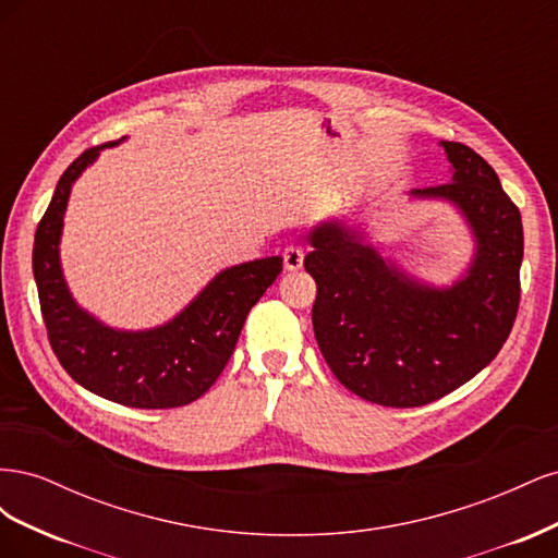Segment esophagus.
Returning a JSON list of instances; mask_svg holds the SVG:
<instances>
[{
    "instance_id": "esophagus-1",
    "label": "esophagus",
    "mask_w": 558,
    "mask_h": 558,
    "mask_svg": "<svg viewBox=\"0 0 558 558\" xmlns=\"http://www.w3.org/2000/svg\"><path fill=\"white\" fill-rule=\"evenodd\" d=\"M302 258H305V253H302L300 246L291 244L283 248V267L286 269H300L302 267Z\"/></svg>"
}]
</instances>
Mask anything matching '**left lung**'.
<instances>
[{
  "instance_id": "obj_1",
  "label": "left lung",
  "mask_w": 558,
  "mask_h": 558,
  "mask_svg": "<svg viewBox=\"0 0 558 558\" xmlns=\"http://www.w3.org/2000/svg\"><path fill=\"white\" fill-rule=\"evenodd\" d=\"M440 146L449 183L410 197L449 202L470 228L475 253L451 286L408 275L347 218L310 232L318 349L351 393L384 408H421L470 381L498 356L519 310L521 214L482 156L459 142Z\"/></svg>"
}]
</instances>
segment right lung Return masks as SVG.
Returning <instances> with one entry per match:
<instances>
[{
	"instance_id": "obj_1",
	"label": "right lung",
	"mask_w": 558,
	"mask_h": 558,
	"mask_svg": "<svg viewBox=\"0 0 558 558\" xmlns=\"http://www.w3.org/2000/svg\"><path fill=\"white\" fill-rule=\"evenodd\" d=\"M88 148L60 177L53 199L39 221L32 269L39 305L60 365L90 393L125 408H181L207 393L223 373L251 307L281 272V256L226 267L189 305L162 326L121 330L83 310L66 286L60 263L64 211L74 181L99 150Z\"/></svg>"
}]
</instances>
